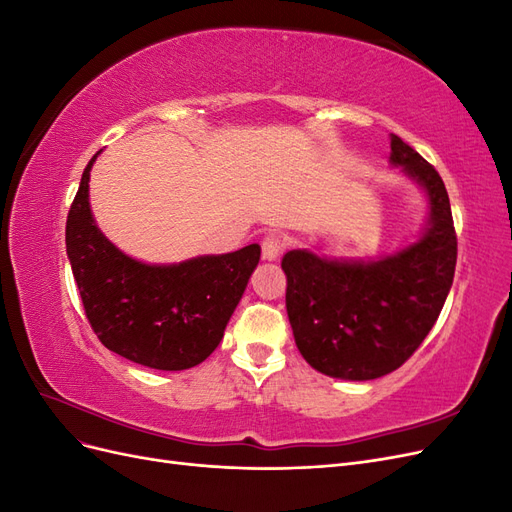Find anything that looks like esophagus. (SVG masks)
<instances>
[{
  "label": "esophagus",
  "mask_w": 512,
  "mask_h": 512,
  "mask_svg": "<svg viewBox=\"0 0 512 512\" xmlns=\"http://www.w3.org/2000/svg\"><path fill=\"white\" fill-rule=\"evenodd\" d=\"M284 247L286 241L280 232H269V235L262 239V256H265V260H275L284 252Z\"/></svg>",
  "instance_id": "obj_1"
}]
</instances>
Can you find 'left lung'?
Segmentation results:
<instances>
[{
    "instance_id": "1",
    "label": "left lung",
    "mask_w": 512,
    "mask_h": 512,
    "mask_svg": "<svg viewBox=\"0 0 512 512\" xmlns=\"http://www.w3.org/2000/svg\"><path fill=\"white\" fill-rule=\"evenodd\" d=\"M389 162L427 196V224L414 243L374 260L309 250L282 258L294 342L316 371L339 380H376L404 365L453 286L457 237L442 177L395 134Z\"/></svg>"
}]
</instances>
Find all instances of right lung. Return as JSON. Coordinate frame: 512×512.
Returning a JSON list of instances; mask_svg holds the SVG:
<instances>
[{"instance_id":"add662e5","label":"right lung","mask_w":512,"mask_h":512,"mask_svg":"<svg viewBox=\"0 0 512 512\" xmlns=\"http://www.w3.org/2000/svg\"><path fill=\"white\" fill-rule=\"evenodd\" d=\"M66 222V252L91 329L123 359L181 371L218 348L260 260V245L196 256L175 265H147L104 237L89 205V173Z\"/></svg>"}]
</instances>
